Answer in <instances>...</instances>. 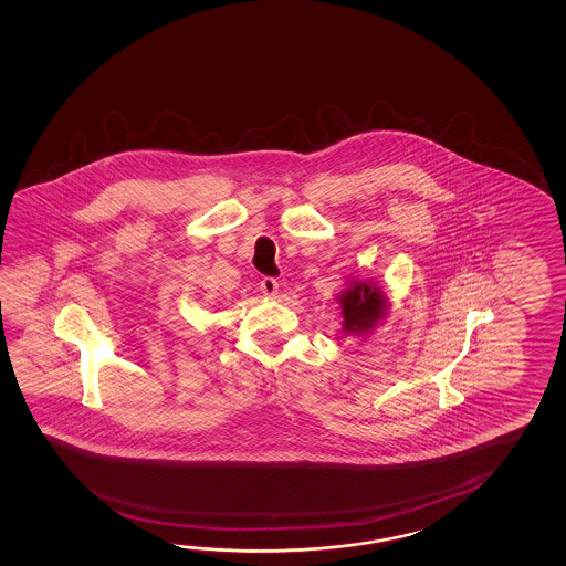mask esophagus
Instances as JSON below:
<instances>
[{
	"label": "esophagus",
	"instance_id": "34e87169",
	"mask_svg": "<svg viewBox=\"0 0 566 566\" xmlns=\"http://www.w3.org/2000/svg\"><path fill=\"white\" fill-rule=\"evenodd\" d=\"M260 290H262L264 296L276 297L280 292L279 282H276V279L260 280Z\"/></svg>",
	"mask_w": 566,
	"mask_h": 566
}]
</instances>
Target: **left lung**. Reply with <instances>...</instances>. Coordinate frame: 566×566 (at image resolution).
<instances>
[{
    "instance_id": "obj_1",
    "label": "left lung",
    "mask_w": 566,
    "mask_h": 566,
    "mask_svg": "<svg viewBox=\"0 0 566 566\" xmlns=\"http://www.w3.org/2000/svg\"><path fill=\"white\" fill-rule=\"evenodd\" d=\"M335 300L342 307L343 332L347 335L367 337L389 315V296L373 280H349Z\"/></svg>"
}]
</instances>
